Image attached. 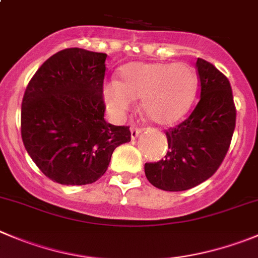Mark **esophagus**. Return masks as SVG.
Here are the masks:
<instances>
[{"instance_id":"obj_1","label":"esophagus","mask_w":258,"mask_h":258,"mask_svg":"<svg viewBox=\"0 0 258 258\" xmlns=\"http://www.w3.org/2000/svg\"><path fill=\"white\" fill-rule=\"evenodd\" d=\"M142 132H143V129H142V127L132 126L131 127V137H132V139L138 138V136L142 133Z\"/></svg>"}]
</instances>
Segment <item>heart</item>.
Returning <instances> with one entry per match:
<instances>
[{"mask_svg": "<svg viewBox=\"0 0 258 258\" xmlns=\"http://www.w3.org/2000/svg\"><path fill=\"white\" fill-rule=\"evenodd\" d=\"M198 78L185 63L133 62L120 70V81L102 87V97L110 114L121 117L141 99L146 116L158 125L178 121L192 105Z\"/></svg>", "mask_w": 258, "mask_h": 258, "instance_id": "obj_1", "label": "heart"}]
</instances>
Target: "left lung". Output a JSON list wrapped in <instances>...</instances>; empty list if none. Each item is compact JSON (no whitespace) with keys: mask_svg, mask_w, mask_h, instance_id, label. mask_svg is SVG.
<instances>
[{"mask_svg":"<svg viewBox=\"0 0 258 258\" xmlns=\"http://www.w3.org/2000/svg\"><path fill=\"white\" fill-rule=\"evenodd\" d=\"M200 100L190 116L166 131L167 154L144 164L149 182L164 191L200 185L219 168L235 127V106L228 78L212 63L198 58Z\"/></svg>","mask_w":258,"mask_h":258,"instance_id":"1","label":"left lung"}]
</instances>
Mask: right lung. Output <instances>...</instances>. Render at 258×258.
I'll return each instance as SVG.
<instances>
[{
  "label": "right lung",
  "mask_w": 258,
  "mask_h": 258,
  "mask_svg": "<svg viewBox=\"0 0 258 258\" xmlns=\"http://www.w3.org/2000/svg\"><path fill=\"white\" fill-rule=\"evenodd\" d=\"M106 57L63 49L40 66L26 87L21 138L34 163L54 182H95L106 172L114 149L131 142L129 126L104 119Z\"/></svg>",
  "instance_id": "obj_1"
}]
</instances>
